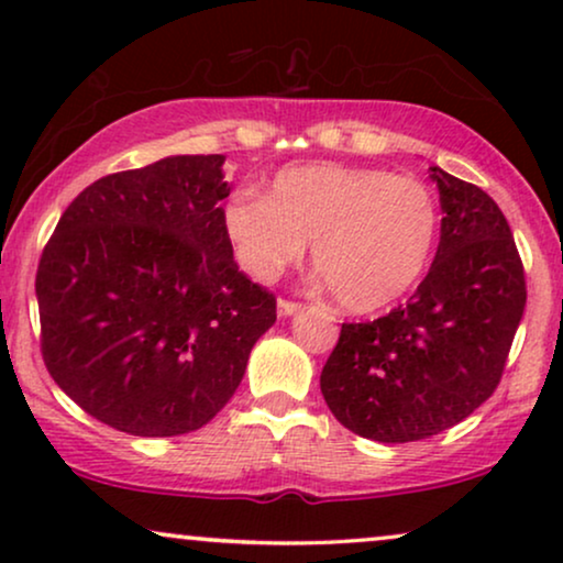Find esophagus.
<instances>
[{"label":"esophagus","mask_w":563,"mask_h":563,"mask_svg":"<svg viewBox=\"0 0 563 563\" xmlns=\"http://www.w3.org/2000/svg\"><path fill=\"white\" fill-rule=\"evenodd\" d=\"M276 307H279V314H284V318H289V314H297L299 310H302V305L291 302V299H279Z\"/></svg>","instance_id":"obj_1"}]
</instances>
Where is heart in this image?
Returning a JSON list of instances; mask_svg holds the SVG:
<instances>
[{
    "label": "heart",
    "instance_id": "1",
    "mask_svg": "<svg viewBox=\"0 0 563 563\" xmlns=\"http://www.w3.org/2000/svg\"><path fill=\"white\" fill-rule=\"evenodd\" d=\"M225 233L238 264L261 282L302 258L312 241V264L338 302L374 312L405 297L428 268L438 205L412 176L307 164L276 174L268 197L230 199Z\"/></svg>",
    "mask_w": 563,
    "mask_h": 563
}]
</instances>
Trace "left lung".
<instances>
[{"instance_id": "8db88e82", "label": "left lung", "mask_w": 563, "mask_h": 563, "mask_svg": "<svg viewBox=\"0 0 563 563\" xmlns=\"http://www.w3.org/2000/svg\"><path fill=\"white\" fill-rule=\"evenodd\" d=\"M441 243L405 307L343 322L320 374L335 420L361 438L407 443L459 426L503 379L526 310L512 230L487 191L430 166Z\"/></svg>"}]
</instances>
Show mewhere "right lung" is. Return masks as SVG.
I'll return each instance as SVG.
<instances>
[{"instance_id": "right-lung-1", "label": "right lung", "mask_w": 563, "mask_h": 563, "mask_svg": "<svg viewBox=\"0 0 563 563\" xmlns=\"http://www.w3.org/2000/svg\"><path fill=\"white\" fill-rule=\"evenodd\" d=\"M225 156L102 176L66 207L35 276L53 382L130 435L191 433L235 395L276 299L225 233Z\"/></svg>"}]
</instances>
